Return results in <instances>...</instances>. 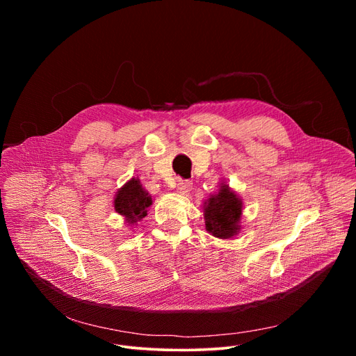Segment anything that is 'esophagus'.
<instances>
[{
	"label": "esophagus",
	"mask_w": 356,
	"mask_h": 356,
	"mask_svg": "<svg viewBox=\"0 0 356 356\" xmlns=\"http://www.w3.org/2000/svg\"><path fill=\"white\" fill-rule=\"evenodd\" d=\"M192 186H193V183L192 181H189V180H180L179 183H177V192L179 193H181V195H188L191 191H192Z\"/></svg>",
	"instance_id": "obj_1"
}]
</instances>
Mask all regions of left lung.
Segmentation results:
<instances>
[{
	"mask_svg": "<svg viewBox=\"0 0 356 356\" xmlns=\"http://www.w3.org/2000/svg\"><path fill=\"white\" fill-rule=\"evenodd\" d=\"M203 218L207 231L220 239H229L239 234L242 218V199L229 188L227 181L219 184V191L203 203Z\"/></svg>",
	"mask_w": 356,
	"mask_h": 356,
	"instance_id": "8db88e82",
	"label": "left lung"
}]
</instances>
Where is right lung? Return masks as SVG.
Listing matches in <instances>:
<instances>
[{"label":"right lung","mask_w":356,"mask_h":356,"mask_svg":"<svg viewBox=\"0 0 356 356\" xmlns=\"http://www.w3.org/2000/svg\"><path fill=\"white\" fill-rule=\"evenodd\" d=\"M153 204L152 196L143 188L140 179H129L118 189L114 197V208L128 227L138 225V222L147 216L148 208Z\"/></svg>","instance_id":"1"}]
</instances>
